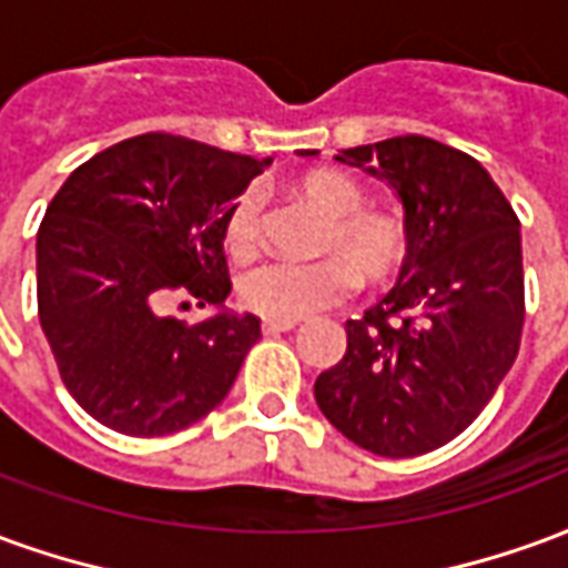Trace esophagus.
Instances as JSON below:
<instances>
[{"mask_svg": "<svg viewBox=\"0 0 568 568\" xmlns=\"http://www.w3.org/2000/svg\"><path fill=\"white\" fill-rule=\"evenodd\" d=\"M297 322H280V320H264L261 322V332L264 334H283V332H292Z\"/></svg>", "mask_w": 568, "mask_h": 568, "instance_id": "1", "label": "esophagus"}]
</instances>
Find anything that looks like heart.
Wrapping results in <instances>:
<instances>
[{"label":"heart","mask_w":568,"mask_h":568,"mask_svg":"<svg viewBox=\"0 0 568 568\" xmlns=\"http://www.w3.org/2000/svg\"><path fill=\"white\" fill-rule=\"evenodd\" d=\"M285 194L322 215L316 252L325 258L267 261L240 276V301L264 320L297 322L328 307L358 283L381 292L405 273L410 261L407 224L386 210L362 206V187L341 170L316 166L292 175ZM258 200L240 194L224 215V243L236 258L258 246Z\"/></svg>","instance_id":"heart-1"}]
</instances>
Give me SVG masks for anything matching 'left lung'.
I'll return each mask as SVG.
<instances>
[{"instance_id":"1","label":"left lung","mask_w":568,"mask_h":568,"mask_svg":"<svg viewBox=\"0 0 568 568\" xmlns=\"http://www.w3.org/2000/svg\"><path fill=\"white\" fill-rule=\"evenodd\" d=\"M337 161L389 182L410 261L365 320L346 322V356L320 374L316 405L362 450H438L475 423L520 349V222L471 154L428 136L356 145Z\"/></svg>"}]
</instances>
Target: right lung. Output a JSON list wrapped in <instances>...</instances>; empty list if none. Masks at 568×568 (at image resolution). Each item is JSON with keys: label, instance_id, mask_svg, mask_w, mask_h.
Masks as SVG:
<instances>
[{"label": "right lung", "instance_id": "obj_1", "mask_svg": "<svg viewBox=\"0 0 568 568\" xmlns=\"http://www.w3.org/2000/svg\"><path fill=\"white\" fill-rule=\"evenodd\" d=\"M264 163L142 133L93 154L54 194L36 236L39 322L97 423L173 435L231 393L261 322L224 310V215ZM179 296L220 313L194 326L166 317Z\"/></svg>", "mask_w": 568, "mask_h": 568}]
</instances>
